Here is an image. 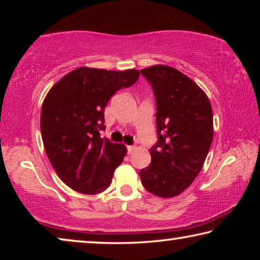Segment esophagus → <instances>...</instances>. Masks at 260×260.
I'll return each instance as SVG.
<instances>
[{
    "label": "esophagus",
    "mask_w": 260,
    "mask_h": 260,
    "mask_svg": "<svg viewBox=\"0 0 260 260\" xmlns=\"http://www.w3.org/2000/svg\"><path fill=\"white\" fill-rule=\"evenodd\" d=\"M135 149V146H128L127 147V150H128V153H132V151H133Z\"/></svg>",
    "instance_id": "esophagus-1"
}]
</instances>
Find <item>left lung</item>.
Returning <instances> with one entry per match:
<instances>
[{
    "mask_svg": "<svg viewBox=\"0 0 260 260\" xmlns=\"http://www.w3.org/2000/svg\"><path fill=\"white\" fill-rule=\"evenodd\" d=\"M141 74L155 94L158 134L141 181L149 192L171 199L186 190L204 165L213 139L212 108L204 91L177 69L153 65Z\"/></svg>",
    "mask_w": 260,
    "mask_h": 260,
    "instance_id": "obj_1",
    "label": "left lung"
}]
</instances>
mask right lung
<instances>
[{
	"mask_svg": "<svg viewBox=\"0 0 260 260\" xmlns=\"http://www.w3.org/2000/svg\"><path fill=\"white\" fill-rule=\"evenodd\" d=\"M140 71L73 70L48 91L41 109L43 146L57 175L73 190L95 195L107 189L127 149L102 139L104 108L120 88L138 81Z\"/></svg>",
	"mask_w": 260,
	"mask_h": 260,
	"instance_id": "1",
	"label": "right lung"
}]
</instances>
